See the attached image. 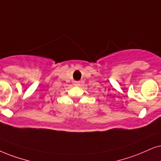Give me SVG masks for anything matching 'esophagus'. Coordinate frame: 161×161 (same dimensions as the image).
I'll return each mask as SVG.
<instances>
[{
    "mask_svg": "<svg viewBox=\"0 0 161 161\" xmlns=\"http://www.w3.org/2000/svg\"><path fill=\"white\" fill-rule=\"evenodd\" d=\"M74 85L76 86H79L80 85V81H74Z\"/></svg>",
    "mask_w": 161,
    "mask_h": 161,
    "instance_id": "1",
    "label": "esophagus"
}]
</instances>
